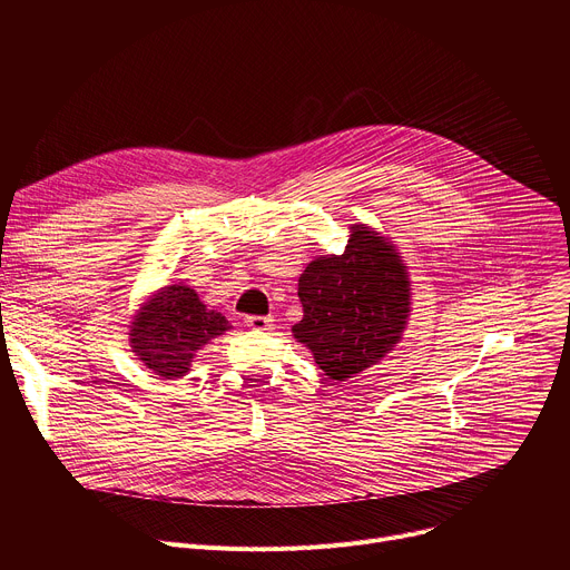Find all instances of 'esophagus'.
<instances>
[{
	"label": "esophagus",
	"instance_id": "obj_1",
	"mask_svg": "<svg viewBox=\"0 0 570 570\" xmlns=\"http://www.w3.org/2000/svg\"><path fill=\"white\" fill-rule=\"evenodd\" d=\"M246 324L255 332H268L273 327V317L271 315H248Z\"/></svg>",
	"mask_w": 570,
	"mask_h": 570
}]
</instances>
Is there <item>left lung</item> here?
<instances>
[{
  "label": "left lung",
  "instance_id": "1",
  "mask_svg": "<svg viewBox=\"0 0 570 570\" xmlns=\"http://www.w3.org/2000/svg\"><path fill=\"white\" fill-rule=\"evenodd\" d=\"M409 286L394 246L354 225L343 255L317 257L302 273L297 295L304 315L293 336L313 352L324 374L347 381L401 338L411 311Z\"/></svg>",
  "mask_w": 570,
  "mask_h": 570
}]
</instances>
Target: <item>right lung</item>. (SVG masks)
Returning a JSON list of instances; mask_svg holds the SVG:
<instances>
[{
	"label": "right lung",
	"instance_id": "obj_1",
	"mask_svg": "<svg viewBox=\"0 0 570 570\" xmlns=\"http://www.w3.org/2000/svg\"><path fill=\"white\" fill-rule=\"evenodd\" d=\"M227 330L225 315L207 308L191 286L174 284L135 315L130 345L157 376L180 379L189 372L196 352Z\"/></svg>",
	"mask_w": 570,
	"mask_h": 570
}]
</instances>
